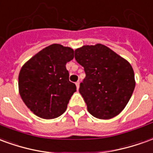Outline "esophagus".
Wrapping results in <instances>:
<instances>
[{"label": "esophagus", "instance_id": "esophagus-1", "mask_svg": "<svg viewBox=\"0 0 153 153\" xmlns=\"http://www.w3.org/2000/svg\"><path fill=\"white\" fill-rule=\"evenodd\" d=\"M75 85H76L77 89H79V81L76 82V83H75Z\"/></svg>", "mask_w": 153, "mask_h": 153}]
</instances>
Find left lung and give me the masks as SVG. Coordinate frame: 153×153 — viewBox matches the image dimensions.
<instances>
[{"label":"left lung","instance_id":"8db88e82","mask_svg":"<svg viewBox=\"0 0 153 153\" xmlns=\"http://www.w3.org/2000/svg\"><path fill=\"white\" fill-rule=\"evenodd\" d=\"M74 58L86 74L79 93L88 112L102 120L119 115L134 90V74L130 64L102 44L78 48Z\"/></svg>","mask_w":153,"mask_h":153}]
</instances>
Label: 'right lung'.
Here are the masks:
<instances>
[{
    "instance_id": "add662e5",
    "label": "right lung",
    "mask_w": 153,
    "mask_h": 153,
    "mask_svg": "<svg viewBox=\"0 0 153 153\" xmlns=\"http://www.w3.org/2000/svg\"><path fill=\"white\" fill-rule=\"evenodd\" d=\"M74 58V50L52 44L27 61L19 74L22 100L31 111L42 119L56 118L67 108L76 91L69 80L66 63Z\"/></svg>"
}]
</instances>
